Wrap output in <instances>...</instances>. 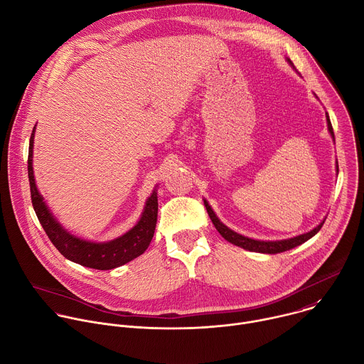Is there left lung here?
Listing matches in <instances>:
<instances>
[{
    "mask_svg": "<svg viewBox=\"0 0 364 364\" xmlns=\"http://www.w3.org/2000/svg\"><path fill=\"white\" fill-rule=\"evenodd\" d=\"M287 63L294 68L293 63L287 58ZM326 119H327V129H328V133L334 141V133H333V127H331V123H330V118H328V114L326 112ZM336 170L338 171V166H336ZM204 205L207 208V213L214 224V227L217 228V231L221 234V237H224L228 243L234 245V246H238L241 249L245 250H249V252H256V253H264V255H277V253H283V252H287V250H291L303 243H306L307 240H310L313 235H316L320 228L323 227L324 224V220L316 225L313 230L307 231V232H303V234H299L296 237H291V238H284V240H255V238H250V237H246L243 234L240 232H235L234 230L228 228L224 223L220 221V218L217 217V214L214 213V210L211 208V205L208 204L207 200H204Z\"/></svg>",
    "mask_w": 364,
    "mask_h": 364,
    "instance_id": "8db88e82",
    "label": "left lung"
}]
</instances>
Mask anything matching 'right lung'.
<instances>
[{"label":"right lung","instance_id":"1","mask_svg":"<svg viewBox=\"0 0 364 364\" xmlns=\"http://www.w3.org/2000/svg\"><path fill=\"white\" fill-rule=\"evenodd\" d=\"M34 134L36 126L30 139L28 149V180L31 190V200L36 214L46 230L51 243L55 249L70 262L81 264L84 267L95 269V270H111L115 267L123 266L139 256H141L150 246L151 238L154 235L156 224H157V187H154L153 193L146 201L144 210L139 218V221L124 234L109 241H91L81 238L70 231H67L60 221L54 217L51 210L44 201V197L38 191L34 177L33 168V151H34Z\"/></svg>","mask_w":364,"mask_h":364}]
</instances>
